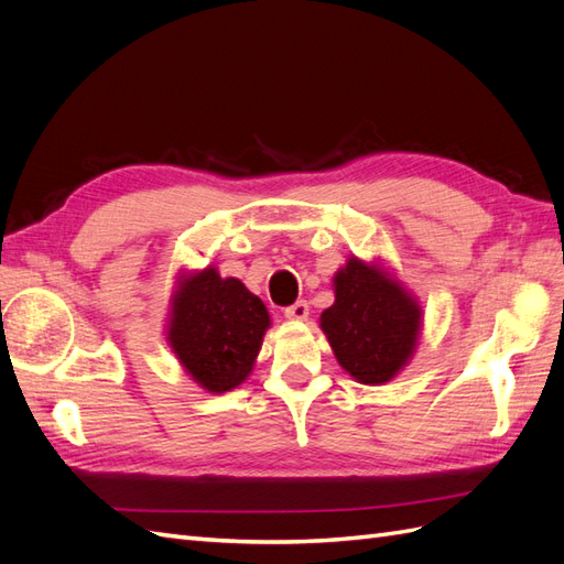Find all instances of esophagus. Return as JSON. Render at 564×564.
Segmentation results:
<instances>
[{
	"instance_id": "esophagus-1",
	"label": "esophagus",
	"mask_w": 564,
	"mask_h": 564,
	"mask_svg": "<svg viewBox=\"0 0 564 564\" xmlns=\"http://www.w3.org/2000/svg\"><path fill=\"white\" fill-rule=\"evenodd\" d=\"M308 315H311V308H308V303L305 301H296L294 305H289V308H284V317L286 319H308Z\"/></svg>"
}]
</instances>
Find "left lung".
<instances>
[{
	"label": "left lung",
	"instance_id": "left-lung-1",
	"mask_svg": "<svg viewBox=\"0 0 564 564\" xmlns=\"http://www.w3.org/2000/svg\"><path fill=\"white\" fill-rule=\"evenodd\" d=\"M336 301L319 317L338 365L355 381L381 386L412 360L421 308L379 265L352 259L334 275Z\"/></svg>",
	"mask_w": 564,
	"mask_h": 564
}]
</instances>
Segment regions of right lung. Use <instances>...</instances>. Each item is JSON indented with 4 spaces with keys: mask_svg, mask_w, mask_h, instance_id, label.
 <instances>
[{
    "mask_svg": "<svg viewBox=\"0 0 564 564\" xmlns=\"http://www.w3.org/2000/svg\"><path fill=\"white\" fill-rule=\"evenodd\" d=\"M178 282L166 324L169 346L204 390L237 388L251 373L270 327L263 301L212 265Z\"/></svg>",
    "mask_w": 564,
    "mask_h": 564,
    "instance_id": "right-lung-1",
    "label": "right lung"
}]
</instances>
